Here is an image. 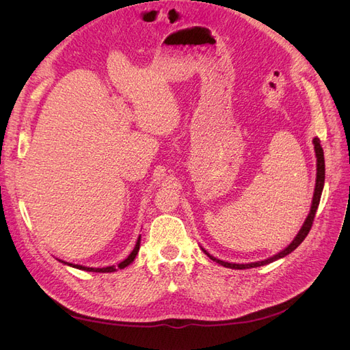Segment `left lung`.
Here are the masks:
<instances>
[{
  "label": "left lung",
  "mask_w": 350,
  "mask_h": 350,
  "mask_svg": "<svg viewBox=\"0 0 350 350\" xmlns=\"http://www.w3.org/2000/svg\"><path fill=\"white\" fill-rule=\"evenodd\" d=\"M314 143V150H315V156H317V179H315V189H314V197H312V204H311V210H310V215L306 216L304 225L301 228V230L298 232V235L295 237V239L289 243L288 247H286L283 251H280L279 254H276V256H273L267 260L264 261H257V262H250V264H235V262H228V261H221L219 258H215L213 256H210V254L204 250L203 252L206 254V256L213 260L219 264H221L224 267H228V269H237V270H243V269H251V267H260V266H266V264L269 262H273L276 261L279 258H283L288 256V254H291L293 250L298 248L301 245V242L306 238V235H308V232L311 230V226H312V221H314V217H315V213H317V208H319V204H320V198H321V193H323V187H324V178H325V165H324V152H323V147L320 146V140L315 139L312 140Z\"/></svg>",
  "instance_id": "8db88e82"
}]
</instances>
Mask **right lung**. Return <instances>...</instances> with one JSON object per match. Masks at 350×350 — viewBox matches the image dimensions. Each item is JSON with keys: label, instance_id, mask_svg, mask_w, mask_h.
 Returning a JSON list of instances; mask_svg holds the SVG:
<instances>
[{"label": "right lung", "instance_id": "right-lung-1", "mask_svg": "<svg viewBox=\"0 0 350 350\" xmlns=\"http://www.w3.org/2000/svg\"><path fill=\"white\" fill-rule=\"evenodd\" d=\"M140 237H139V239H137V242H135V247H134V250L131 251V254L129 257H126L124 261H121L118 266H109V267H103V269H93V267H84V266H79V264H71V262H66V261H61V262H64V264H68V266H71V267H74V269H79V270H86V271H93V273H112V271H115L116 269H124V267H126V266H130V264L134 261V258H135V256H137V252H139V250H140Z\"/></svg>", "mask_w": 350, "mask_h": 350}]
</instances>
